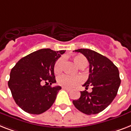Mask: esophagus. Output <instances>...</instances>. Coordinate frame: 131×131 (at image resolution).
I'll list each match as a JSON object with an SVG mask.
<instances>
[{
	"label": "esophagus",
	"mask_w": 131,
	"mask_h": 131,
	"mask_svg": "<svg viewBox=\"0 0 131 131\" xmlns=\"http://www.w3.org/2000/svg\"><path fill=\"white\" fill-rule=\"evenodd\" d=\"M62 89L64 90H66V91H71V89H69V88H65V87H62Z\"/></svg>",
	"instance_id": "obj_1"
}]
</instances>
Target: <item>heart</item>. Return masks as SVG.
Here are the masks:
<instances>
[{
  "label": "heart",
  "instance_id": "heart-1",
  "mask_svg": "<svg viewBox=\"0 0 131 131\" xmlns=\"http://www.w3.org/2000/svg\"><path fill=\"white\" fill-rule=\"evenodd\" d=\"M73 60L79 67H81L83 65L87 66L88 64V60L82 55L75 56ZM63 63L64 59L62 58H60L57 60L54 67V71L55 73H60V71H62ZM57 81H58V83L60 85L67 88H71L81 83L82 81V78L79 76H71L67 74H63L58 77Z\"/></svg>",
  "mask_w": 131,
  "mask_h": 131
}]
</instances>
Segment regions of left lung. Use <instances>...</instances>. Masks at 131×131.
<instances>
[{"label": "left lung", "instance_id": "1", "mask_svg": "<svg viewBox=\"0 0 131 131\" xmlns=\"http://www.w3.org/2000/svg\"><path fill=\"white\" fill-rule=\"evenodd\" d=\"M85 56L90 63V75L83 85L87 90L92 87V91H81L80 97L73 100L75 108L83 113L96 114L106 109L117 95L121 85L118 68L110 59L90 49L75 50Z\"/></svg>", "mask_w": 131, "mask_h": 131}]
</instances>
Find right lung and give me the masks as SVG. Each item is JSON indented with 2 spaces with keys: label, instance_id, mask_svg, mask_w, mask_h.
<instances>
[{
  "label": "right lung",
  "instance_id": "obj_1",
  "mask_svg": "<svg viewBox=\"0 0 131 131\" xmlns=\"http://www.w3.org/2000/svg\"><path fill=\"white\" fill-rule=\"evenodd\" d=\"M65 50L40 49L20 59L11 69L8 82L15 103L25 112L40 114L54 102L61 87H51L56 83L54 67ZM43 82L45 86L41 84ZM50 83L49 86L47 83Z\"/></svg>",
  "mask_w": 131,
  "mask_h": 131
}]
</instances>
